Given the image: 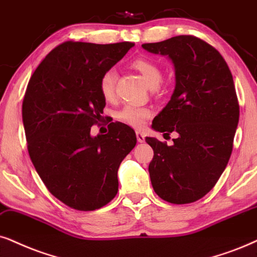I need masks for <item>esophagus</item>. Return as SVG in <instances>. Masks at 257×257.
Returning a JSON list of instances; mask_svg holds the SVG:
<instances>
[{
	"label": "esophagus",
	"mask_w": 257,
	"mask_h": 257,
	"mask_svg": "<svg viewBox=\"0 0 257 257\" xmlns=\"http://www.w3.org/2000/svg\"><path fill=\"white\" fill-rule=\"evenodd\" d=\"M136 139H138L139 142H144L145 141V134L141 132H136Z\"/></svg>",
	"instance_id": "esophagus-1"
}]
</instances>
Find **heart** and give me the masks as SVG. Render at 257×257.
Listing matches in <instances>:
<instances>
[{"label":"heart","mask_w":257,"mask_h":257,"mask_svg":"<svg viewBox=\"0 0 257 257\" xmlns=\"http://www.w3.org/2000/svg\"><path fill=\"white\" fill-rule=\"evenodd\" d=\"M133 66L141 73L145 82L149 87H157L161 83L162 72L157 64L147 58H138L133 61ZM116 71L106 70L99 78V90L105 99H111L115 95ZM152 110L147 106H138L134 104H125L116 112V118L135 128H141L146 119L151 117Z\"/></svg>","instance_id":"obj_1"}]
</instances>
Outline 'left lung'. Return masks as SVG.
<instances>
[{"label":"left lung","mask_w":257,"mask_h":257,"mask_svg":"<svg viewBox=\"0 0 257 257\" xmlns=\"http://www.w3.org/2000/svg\"><path fill=\"white\" fill-rule=\"evenodd\" d=\"M142 47L168 56L175 69L173 95L152 126L178 138L172 146L146 138L154 151L148 167L152 186L168 203H193L212 190L231 155L239 118L232 74L219 52L193 35Z\"/></svg>","instance_id":"8db88e82"}]
</instances>
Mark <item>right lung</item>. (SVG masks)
Segmentation results:
<instances>
[{"label": "right lung", "instance_id": "obj_1", "mask_svg": "<svg viewBox=\"0 0 257 257\" xmlns=\"http://www.w3.org/2000/svg\"><path fill=\"white\" fill-rule=\"evenodd\" d=\"M133 46L65 41L28 82L22 121L29 157L47 190L71 209L93 211L111 201L119 165L136 145L135 132L121 122L108 134H90L105 106L99 78Z\"/></svg>", "mask_w": 257, "mask_h": 257}]
</instances>
